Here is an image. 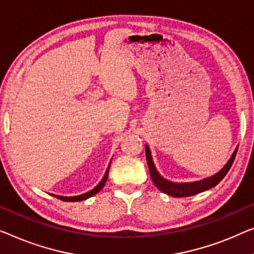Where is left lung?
<instances>
[{
    "instance_id": "8db88e82",
    "label": "left lung",
    "mask_w": 254,
    "mask_h": 254,
    "mask_svg": "<svg viewBox=\"0 0 254 254\" xmlns=\"http://www.w3.org/2000/svg\"><path fill=\"white\" fill-rule=\"evenodd\" d=\"M237 149L238 147L233 153L232 157L229 158V161L227 162L226 165L218 173H215V175L212 177L205 178V179L203 180L194 181V183H172V181L164 179V178L157 172L156 168H155L153 158H151L150 149L147 145H146V157H147V164H148L150 178L151 180H153V183L155 184V186L160 189L161 191H163L170 196H173V197H187V196L199 194V192L205 191L207 189L217 186V185L224 179L227 173H228L229 169L232 168L234 160H235Z\"/></svg>"
}]
</instances>
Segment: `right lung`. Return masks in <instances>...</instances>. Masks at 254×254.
Listing matches in <instances>:
<instances>
[{
    "label": "right lung",
    "mask_w": 254,
    "mask_h": 254,
    "mask_svg": "<svg viewBox=\"0 0 254 254\" xmlns=\"http://www.w3.org/2000/svg\"><path fill=\"white\" fill-rule=\"evenodd\" d=\"M109 165H111V164H109ZM109 165H108L107 171H106L104 178H103V179H101L100 183L98 184L97 186L92 189V190L85 192V194L78 195V196H69V197H66V196H59V195H52V196H55V197L62 199V200H65V202H79V200H84V199H86V198L91 197V196L96 195L97 192H99V191L101 190V189H103V187L105 186V184H106V181H107L108 172H109Z\"/></svg>",
    "instance_id": "1"
}]
</instances>
